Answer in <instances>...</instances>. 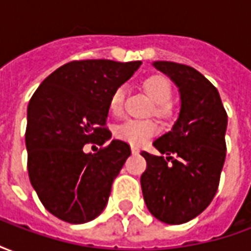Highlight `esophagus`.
<instances>
[{"mask_svg": "<svg viewBox=\"0 0 251 251\" xmlns=\"http://www.w3.org/2000/svg\"><path fill=\"white\" fill-rule=\"evenodd\" d=\"M140 152V149H138V148L137 147H131V153H133V154H137V153Z\"/></svg>", "mask_w": 251, "mask_h": 251, "instance_id": "obj_1", "label": "esophagus"}]
</instances>
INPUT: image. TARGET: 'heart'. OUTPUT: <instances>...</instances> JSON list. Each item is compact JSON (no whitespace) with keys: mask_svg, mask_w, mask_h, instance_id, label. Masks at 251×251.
<instances>
[{"mask_svg":"<svg viewBox=\"0 0 251 251\" xmlns=\"http://www.w3.org/2000/svg\"><path fill=\"white\" fill-rule=\"evenodd\" d=\"M144 88L149 94V97L153 99L154 103L160 104L158 111L160 113H167V102L172 98V86L167 77L161 75H153L149 76L144 82ZM124 99H125V88L118 87L114 93L111 94L110 98V110L118 114L122 106H124ZM158 130V126L156 122L147 120H127L124 124L117 126L115 129V136L122 141L131 144V145H142L147 142L152 136H154Z\"/></svg>","mask_w":251,"mask_h":251,"instance_id":"obj_1","label":"heart"}]
</instances>
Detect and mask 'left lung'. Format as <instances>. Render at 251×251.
<instances>
[{"label": "left lung", "instance_id": "1", "mask_svg": "<svg viewBox=\"0 0 251 251\" xmlns=\"http://www.w3.org/2000/svg\"><path fill=\"white\" fill-rule=\"evenodd\" d=\"M153 67L176 84L180 111L172 129L153 142L163 156L142 152L141 188L148 210L167 225H181L208 207L226 158L227 114L219 93L199 71L174 62Z\"/></svg>", "mask_w": 251, "mask_h": 251}]
</instances>
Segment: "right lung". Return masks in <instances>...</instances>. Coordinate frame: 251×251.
<instances>
[{
  "label": "right lung",
  "instance_id": "1",
  "mask_svg": "<svg viewBox=\"0 0 251 251\" xmlns=\"http://www.w3.org/2000/svg\"><path fill=\"white\" fill-rule=\"evenodd\" d=\"M140 66L141 62L103 59L67 63L46 77L30 98L25 133L30 184L59 219L86 223L107 204L130 147L120 140L97 153H84L83 147L103 145L111 138L104 127L111 94Z\"/></svg>",
  "mask_w": 251,
  "mask_h": 251
}]
</instances>
